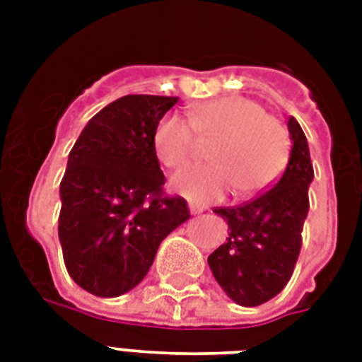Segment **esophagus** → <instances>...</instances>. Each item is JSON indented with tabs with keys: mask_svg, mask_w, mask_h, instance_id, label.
Returning <instances> with one entry per match:
<instances>
[{
	"mask_svg": "<svg viewBox=\"0 0 362 362\" xmlns=\"http://www.w3.org/2000/svg\"><path fill=\"white\" fill-rule=\"evenodd\" d=\"M189 214L192 216L203 214V209H199V206H193V204H189Z\"/></svg>",
	"mask_w": 362,
	"mask_h": 362,
	"instance_id": "1",
	"label": "esophagus"
}]
</instances>
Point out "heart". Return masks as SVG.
<instances>
[{
	"label": "heart",
	"instance_id": "1",
	"mask_svg": "<svg viewBox=\"0 0 362 362\" xmlns=\"http://www.w3.org/2000/svg\"><path fill=\"white\" fill-rule=\"evenodd\" d=\"M189 126L178 116H165L153 129V150L165 167L180 169L195 152V134L216 139L209 165H193L175 176L173 187L193 203H209L237 189L250 197L280 176L289 158L286 129L252 99L229 95L197 105Z\"/></svg>",
	"mask_w": 362,
	"mask_h": 362
}]
</instances>
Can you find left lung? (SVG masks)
I'll list each match as a JSON object with an SVG mask.
<instances>
[{
  "label": "left lung",
  "mask_w": 362,
  "mask_h": 362,
  "mask_svg": "<svg viewBox=\"0 0 362 362\" xmlns=\"http://www.w3.org/2000/svg\"><path fill=\"white\" fill-rule=\"evenodd\" d=\"M291 153L284 175L269 192L240 206L214 212L229 226V238L209 255L216 281L240 306H259L286 287L297 263L308 216V187L314 180L308 141L289 116Z\"/></svg>",
  "instance_id": "obj_1"
}]
</instances>
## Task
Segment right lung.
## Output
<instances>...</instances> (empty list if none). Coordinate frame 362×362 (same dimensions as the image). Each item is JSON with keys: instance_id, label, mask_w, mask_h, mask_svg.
Here are the masks:
<instances>
[{"instance_id": "obj_1", "label": "right lung", "mask_w": 362, "mask_h": 362, "mask_svg": "<svg viewBox=\"0 0 362 362\" xmlns=\"http://www.w3.org/2000/svg\"><path fill=\"white\" fill-rule=\"evenodd\" d=\"M178 98L124 95L101 109L69 152L59 184L58 235L67 272L95 297L142 281L158 247L189 220L182 197H165L153 129Z\"/></svg>"}]
</instances>
